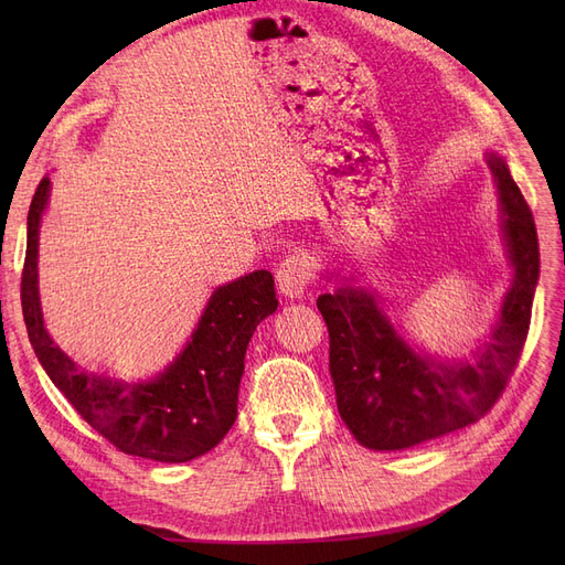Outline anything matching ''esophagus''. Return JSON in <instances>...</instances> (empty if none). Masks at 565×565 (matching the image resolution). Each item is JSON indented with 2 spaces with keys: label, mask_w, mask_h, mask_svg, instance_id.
<instances>
[{
  "label": "esophagus",
  "mask_w": 565,
  "mask_h": 565,
  "mask_svg": "<svg viewBox=\"0 0 565 565\" xmlns=\"http://www.w3.org/2000/svg\"><path fill=\"white\" fill-rule=\"evenodd\" d=\"M311 264L306 262L301 254H287L276 268L278 289L289 299H297L303 295V289L311 282Z\"/></svg>",
  "instance_id": "obj_1"
}]
</instances>
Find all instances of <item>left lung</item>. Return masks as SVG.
<instances>
[{
  "instance_id": "left-lung-1",
  "label": "left lung",
  "mask_w": 565,
  "mask_h": 565,
  "mask_svg": "<svg viewBox=\"0 0 565 565\" xmlns=\"http://www.w3.org/2000/svg\"><path fill=\"white\" fill-rule=\"evenodd\" d=\"M498 181L514 280L488 347L473 363H434L409 349L365 289L320 295L330 332L337 407L351 434L372 450H403L486 417L514 374L530 330L540 247L535 218L502 158L488 156Z\"/></svg>"
}]
</instances>
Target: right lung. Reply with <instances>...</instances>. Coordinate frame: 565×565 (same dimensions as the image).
I'll return each instance as SVG.
<instances>
[{"mask_svg":"<svg viewBox=\"0 0 565 565\" xmlns=\"http://www.w3.org/2000/svg\"><path fill=\"white\" fill-rule=\"evenodd\" d=\"M49 195V179L38 185L28 212V247L21 276V303L30 344L49 380L77 415L119 452L191 461L218 446L237 417V391L249 339L278 309L268 270L218 287L198 330L160 377L143 384L96 377L67 358L46 334L38 292V237Z\"/></svg>","mask_w":565,"mask_h":565,"instance_id":"1","label":"right lung"}]
</instances>
